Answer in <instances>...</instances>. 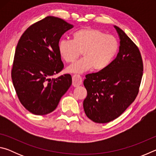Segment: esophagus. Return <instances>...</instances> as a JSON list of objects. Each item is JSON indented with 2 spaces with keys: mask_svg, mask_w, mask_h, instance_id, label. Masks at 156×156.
<instances>
[{
  "mask_svg": "<svg viewBox=\"0 0 156 156\" xmlns=\"http://www.w3.org/2000/svg\"><path fill=\"white\" fill-rule=\"evenodd\" d=\"M83 79L80 75L74 74L72 76V84L73 87H78L82 84Z\"/></svg>",
  "mask_w": 156,
  "mask_h": 156,
  "instance_id": "1",
  "label": "esophagus"
}]
</instances>
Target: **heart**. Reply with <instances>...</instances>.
Returning <instances> with one entry per match:
<instances>
[{
	"mask_svg": "<svg viewBox=\"0 0 156 156\" xmlns=\"http://www.w3.org/2000/svg\"><path fill=\"white\" fill-rule=\"evenodd\" d=\"M58 52L67 62H72L82 54L84 58L67 68L70 73H83L93 68L104 69L112 61L119 49L115 36L105 34L96 29L84 28L73 34L72 41L59 42Z\"/></svg>",
	"mask_w": 156,
	"mask_h": 156,
	"instance_id": "1",
	"label": "heart"
}]
</instances>
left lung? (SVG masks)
<instances>
[{"label": "left lung", "instance_id": "8db88e82", "mask_svg": "<svg viewBox=\"0 0 156 156\" xmlns=\"http://www.w3.org/2000/svg\"><path fill=\"white\" fill-rule=\"evenodd\" d=\"M119 52L104 69L86 75L83 84L87 96L83 101L85 114L96 123L119 117L138 94L143 62L138 47L117 26Z\"/></svg>", "mask_w": 156, "mask_h": 156}]
</instances>
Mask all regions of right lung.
Listing matches in <instances>:
<instances>
[{
	"instance_id": "right-lung-1",
	"label": "right lung",
	"mask_w": 156,
	"mask_h": 156,
	"mask_svg": "<svg viewBox=\"0 0 156 156\" xmlns=\"http://www.w3.org/2000/svg\"><path fill=\"white\" fill-rule=\"evenodd\" d=\"M73 27L61 18L47 16L29 27L18 41L12 79L21 104L33 114L54 111L72 84L70 74L51 77L64 67L58 46Z\"/></svg>"
}]
</instances>
